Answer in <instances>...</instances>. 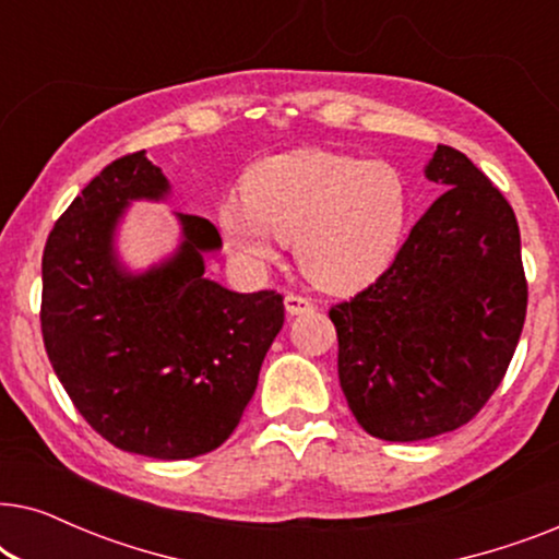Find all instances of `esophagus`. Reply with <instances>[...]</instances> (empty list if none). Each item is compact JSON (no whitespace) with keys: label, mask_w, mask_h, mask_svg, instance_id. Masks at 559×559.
<instances>
[{"label":"esophagus","mask_w":559,"mask_h":559,"mask_svg":"<svg viewBox=\"0 0 559 559\" xmlns=\"http://www.w3.org/2000/svg\"><path fill=\"white\" fill-rule=\"evenodd\" d=\"M285 310H287V316H302V312H312V310H316V302H312L310 297H302V295L289 293V295L285 297Z\"/></svg>","instance_id":"esophagus-1"}]
</instances>
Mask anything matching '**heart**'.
I'll return each mask as SVG.
<instances>
[{
  "label": "heart",
  "mask_w": 559,
  "mask_h": 559,
  "mask_svg": "<svg viewBox=\"0 0 559 559\" xmlns=\"http://www.w3.org/2000/svg\"><path fill=\"white\" fill-rule=\"evenodd\" d=\"M409 205L407 178L392 163L295 150L259 159L243 178L241 201L221 205L218 226L243 264L270 262L274 239L293 241L305 277L354 293L392 264Z\"/></svg>",
  "instance_id": "heart-1"
}]
</instances>
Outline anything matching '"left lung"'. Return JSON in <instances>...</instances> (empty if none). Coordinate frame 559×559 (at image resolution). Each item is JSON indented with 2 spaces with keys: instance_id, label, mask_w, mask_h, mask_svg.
Returning a JSON list of instances; mask_svg holds the SVG:
<instances>
[{
  "instance_id": "1",
  "label": "left lung",
  "mask_w": 559,
  "mask_h": 559,
  "mask_svg": "<svg viewBox=\"0 0 559 559\" xmlns=\"http://www.w3.org/2000/svg\"><path fill=\"white\" fill-rule=\"evenodd\" d=\"M425 178L448 188L381 277L333 305L338 379L358 425L415 442L457 430L501 384L526 318L519 224L463 152L438 144Z\"/></svg>"
}]
</instances>
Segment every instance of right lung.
I'll list each match as a JSON object with an SVG mask.
<instances>
[{
	"label": "right lung",
	"mask_w": 559,
	"mask_h": 559,
	"mask_svg": "<svg viewBox=\"0 0 559 559\" xmlns=\"http://www.w3.org/2000/svg\"><path fill=\"white\" fill-rule=\"evenodd\" d=\"M147 155L114 159L56 221L43 251V341L94 430L127 453L186 461L216 450L254 396L285 323L282 295L231 293L205 277L221 249L209 218L175 213L180 247L144 272L114 249L132 201H165Z\"/></svg>",
	"instance_id": "1"
}]
</instances>
